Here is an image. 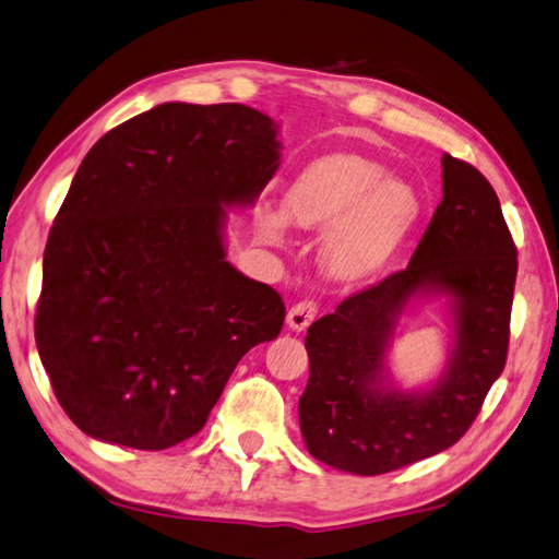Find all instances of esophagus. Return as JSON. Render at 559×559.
I'll return each mask as SVG.
<instances>
[{
  "instance_id": "esophagus-1",
  "label": "esophagus",
  "mask_w": 559,
  "mask_h": 559,
  "mask_svg": "<svg viewBox=\"0 0 559 559\" xmlns=\"http://www.w3.org/2000/svg\"><path fill=\"white\" fill-rule=\"evenodd\" d=\"M314 319H317V305L309 299L299 301V305H295L287 311V326L292 331H305Z\"/></svg>"
}]
</instances>
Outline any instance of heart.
Wrapping results in <instances>:
<instances>
[{"label":"heart","instance_id":"obj_1","mask_svg":"<svg viewBox=\"0 0 559 559\" xmlns=\"http://www.w3.org/2000/svg\"><path fill=\"white\" fill-rule=\"evenodd\" d=\"M285 215L260 211L258 228L280 240L285 218L305 230H326L321 267L336 282H360L385 267L419 218L413 186L388 179L383 166L358 154L311 162L282 199Z\"/></svg>","mask_w":559,"mask_h":559}]
</instances>
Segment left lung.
<instances>
[{
  "label": "left lung",
  "mask_w": 559,
  "mask_h": 559,
  "mask_svg": "<svg viewBox=\"0 0 559 559\" xmlns=\"http://www.w3.org/2000/svg\"><path fill=\"white\" fill-rule=\"evenodd\" d=\"M442 193L407 267L350 295L307 331L299 427L309 454L341 472L378 476L444 452L503 373L515 242L493 186L472 164L444 154ZM425 290L453 299L455 350L432 389L403 394L389 383L384 354L402 309Z\"/></svg>",
  "instance_id": "1"
}]
</instances>
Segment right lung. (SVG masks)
Masks as SVG:
<instances>
[{"label": "right lung", "instance_id": "1", "mask_svg": "<svg viewBox=\"0 0 559 559\" xmlns=\"http://www.w3.org/2000/svg\"><path fill=\"white\" fill-rule=\"evenodd\" d=\"M280 166L248 105L164 103L107 132L48 233L36 346L66 415L100 442L193 437L238 360L280 336L285 301L225 260L228 205Z\"/></svg>", "mask_w": 559, "mask_h": 559}]
</instances>
